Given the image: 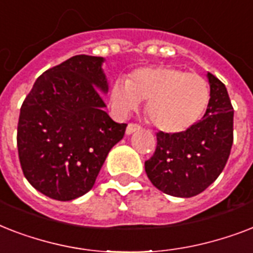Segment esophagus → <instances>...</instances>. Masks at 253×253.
Here are the masks:
<instances>
[{"mask_svg": "<svg viewBox=\"0 0 253 253\" xmlns=\"http://www.w3.org/2000/svg\"><path fill=\"white\" fill-rule=\"evenodd\" d=\"M140 130V126L139 125H135V123H130L126 128V135H131L134 134L135 131Z\"/></svg>", "mask_w": 253, "mask_h": 253, "instance_id": "obj_1", "label": "esophagus"}]
</instances>
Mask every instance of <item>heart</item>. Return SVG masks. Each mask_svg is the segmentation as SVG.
I'll return each mask as SVG.
<instances>
[{"label":"heart","mask_w":253,"mask_h":253,"mask_svg":"<svg viewBox=\"0 0 253 253\" xmlns=\"http://www.w3.org/2000/svg\"><path fill=\"white\" fill-rule=\"evenodd\" d=\"M111 109L127 117L147 102V117L167 134H182L196 126L208 110L210 87L197 73L174 67H143L126 81L117 80L110 89Z\"/></svg>","instance_id":"1"}]
</instances>
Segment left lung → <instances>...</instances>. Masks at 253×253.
<instances>
[{
	"label": "left lung",
	"mask_w": 253,
	"mask_h": 253,
	"mask_svg": "<svg viewBox=\"0 0 253 253\" xmlns=\"http://www.w3.org/2000/svg\"><path fill=\"white\" fill-rule=\"evenodd\" d=\"M210 102L196 126L182 134H156L158 146L146 173L155 188L173 197L200 194L218 178L230 156L234 109L227 89L208 72Z\"/></svg>",
	"instance_id": "left-lung-1"
}]
</instances>
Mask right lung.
Listing matches in <instances>:
<instances>
[{"label":"right lung","mask_w":253,"mask_h":253,"mask_svg":"<svg viewBox=\"0 0 253 253\" xmlns=\"http://www.w3.org/2000/svg\"><path fill=\"white\" fill-rule=\"evenodd\" d=\"M105 59L77 55L38 77L23 101L17 144L23 174L42 194L71 201L93 188L127 125L105 111Z\"/></svg>","instance_id":"obj_1"}]
</instances>
